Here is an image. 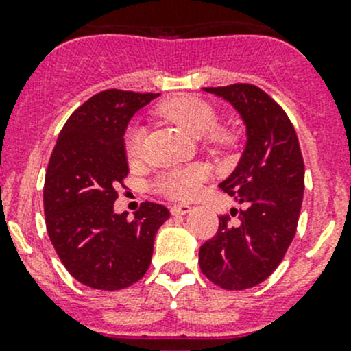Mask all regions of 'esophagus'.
Instances as JSON below:
<instances>
[{
  "label": "esophagus",
  "mask_w": 351,
  "mask_h": 351,
  "mask_svg": "<svg viewBox=\"0 0 351 351\" xmlns=\"http://www.w3.org/2000/svg\"><path fill=\"white\" fill-rule=\"evenodd\" d=\"M190 210H192V205H189V204H176L171 207L173 215H185V214H189Z\"/></svg>",
  "instance_id": "1"
}]
</instances>
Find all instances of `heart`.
Masks as SVG:
<instances>
[{
	"label": "heart",
	"instance_id": "heart-1",
	"mask_svg": "<svg viewBox=\"0 0 351 351\" xmlns=\"http://www.w3.org/2000/svg\"><path fill=\"white\" fill-rule=\"evenodd\" d=\"M158 113L168 122L186 132L189 136L200 139L206 136L205 143L217 151L231 149L238 143V130L231 127H217L219 112L210 101L204 98L192 97V95H178L169 100L162 101L158 107ZM144 129L139 125H132L125 132L123 146L129 159H137L143 153ZM205 180V171L198 166L178 168L159 175L154 182L156 192L166 197L186 200L193 198L200 190L202 182Z\"/></svg>",
	"mask_w": 351,
	"mask_h": 351
}]
</instances>
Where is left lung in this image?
Wrapping results in <instances>:
<instances>
[{
	"label": "left lung",
	"mask_w": 351,
	"mask_h": 351,
	"mask_svg": "<svg viewBox=\"0 0 351 351\" xmlns=\"http://www.w3.org/2000/svg\"><path fill=\"white\" fill-rule=\"evenodd\" d=\"M224 98L246 125V147L234 171L219 183L238 204L239 222L219 217L215 236L200 246L205 277L228 290L267 280L295 236L304 197V159L295 129L280 105L254 84L204 88Z\"/></svg>",
	"instance_id": "8db88e82"
}]
</instances>
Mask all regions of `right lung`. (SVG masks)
I'll return each mask as SVG.
<instances>
[{"label": "right lung", "instance_id": "right-lung-1", "mask_svg": "<svg viewBox=\"0 0 351 351\" xmlns=\"http://www.w3.org/2000/svg\"><path fill=\"white\" fill-rule=\"evenodd\" d=\"M159 93L105 90L84 101L62 127L49 159L44 212L62 265L83 285L120 290L144 277L154 236L169 217L144 202L134 215L117 214V186L129 173L123 134L134 113Z\"/></svg>", "mask_w": 351, "mask_h": 351}]
</instances>
